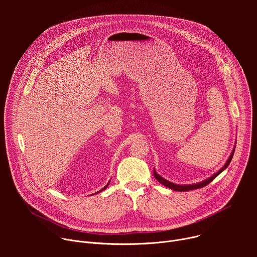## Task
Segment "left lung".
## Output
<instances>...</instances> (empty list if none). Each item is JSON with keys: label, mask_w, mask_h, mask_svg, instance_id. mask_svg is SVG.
Wrapping results in <instances>:
<instances>
[{"label": "left lung", "mask_w": 257, "mask_h": 257, "mask_svg": "<svg viewBox=\"0 0 257 257\" xmlns=\"http://www.w3.org/2000/svg\"><path fill=\"white\" fill-rule=\"evenodd\" d=\"M234 152H235V149L233 150V152H232L230 158L228 159L227 163L225 164V166H224L221 170H219L217 173H215L214 175H212L211 177H209L208 179H206V180H204V181H202V182L197 183V184H192V185H178V184H174V183L169 182V181H167L166 179H164L163 177H161V176L156 172V170H154V175H155L156 179L161 183V184H163L164 186H166V187H168V188H170V189H173V190H175V191H189V190H193V189H198V188L204 187V186H206L207 184H209V183H210L212 180H214V179H215L219 174H221L225 169H227V167L230 165V163H231V161H232V159H233Z\"/></svg>", "instance_id": "8db88e82"}]
</instances>
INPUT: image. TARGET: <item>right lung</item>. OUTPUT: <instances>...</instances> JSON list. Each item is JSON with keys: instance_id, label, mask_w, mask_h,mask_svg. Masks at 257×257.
I'll return each mask as SVG.
<instances>
[{"instance_id": "1", "label": "right lung", "mask_w": 257, "mask_h": 257, "mask_svg": "<svg viewBox=\"0 0 257 257\" xmlns=\"http://www.w3.org/2000/svg\"><path fill=\"white\" fill-rule=\"evenodd\" d=\"M107 186H108V184H107V185H105V186H104V187H103V188H102V189H101V190H99V191H98V192H100V191H102V190H104V189H105V188H106V187H107ZM98 192H97V193H98Z\"/></svg>"}]
</instances>
